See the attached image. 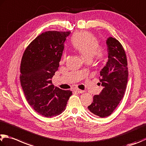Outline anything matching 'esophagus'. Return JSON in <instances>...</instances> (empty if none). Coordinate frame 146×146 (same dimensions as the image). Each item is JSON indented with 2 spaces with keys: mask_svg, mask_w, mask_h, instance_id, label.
<instances>
[{
  "mask_svg": "<svg viewBox=\"0 0 146 146\" xmlns=\"http://www.w3.org/2000/svg\"><path fill=\"white\" fill-rule=\"evenodd\" d=\"M74 91L76 92H78V93H83V92H84V91H82V90H80L79 89H74Z\"/></svg>",
  "mask_w": 146,
  "mask_h": 146,
  "instance_id": "obj_1",
  "label": "esophagus"
}]
</instances>
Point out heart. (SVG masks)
<instances>
[{"label": "heart", "instance_id": "1", "mask_svg": "<svg viewBox=\"0 0 146 146\" xmlns=\"http://www.w3.org/2000/svg\"><path fill=\"white\" fill-rule=\"evenodd\" d=\"M71 43L74 50L78 52L86 60H90L92 57L96 61L102 62L105 59V51L102 46L93 34L88 31L76 32L72 36ZM66 54H63L61 62H66Z\"/></svg>", "mask_w": 146, "mask_h": 146}]
</instances>
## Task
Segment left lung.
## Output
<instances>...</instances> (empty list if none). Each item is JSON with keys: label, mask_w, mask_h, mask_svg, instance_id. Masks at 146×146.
<instances>
[{"label": "left lung", "mask_w": 146, "mask_h": 146, "mask_svg": "<svg viewBox=\"0 0 146 146\" xmlns=\"http://www.w3.org/2000/svg\"><path fill=\"white\" fill-rule=\"evenodd\" d=\"M108 60L100 71V81L103 87L99 95H94L88 109L100 117L109 116L124 97L128 77V62L121 43L112 37L107 41Z\"/></svg>", "instance_id": "obj_1"}]
</instances>
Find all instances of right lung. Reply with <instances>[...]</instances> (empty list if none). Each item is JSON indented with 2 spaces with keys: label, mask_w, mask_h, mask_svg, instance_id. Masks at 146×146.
I'll use <instances>...</instances> for the list:
<instances>
[{
  "label": "right lung",
  "mask_w": 146,
  "mask_h": 146,
  "mask_svg": "<svg viewBox=\"0 0 146 146\" xmlns=\"http://www.w3.org/2000/svg\"><path fill=\"white\" fill-rule=\"evenodd\" d=\"M70 31H46L29 44L20 64V82L26 100L34 110L46 117L56 116L66 109L72 95L52 84L58 70L64 43Z\"/></svg>",
  "instance_id": "add662e5"
}]
</instances>
